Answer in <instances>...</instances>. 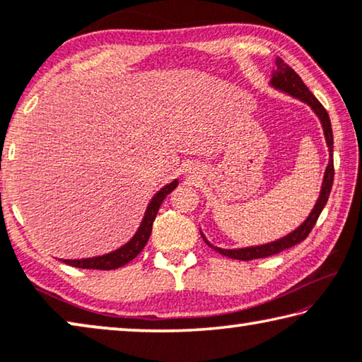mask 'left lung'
<instances>
[{
	"mask_svg": "<svg viewBox=\"0 0 362 362\" xmlns=\"http://www.w3.org/2000/svg\"><path fill=\"white\" fill-rule=\"evenodd\" d=\"M269 86L274 89L281 90V93H286L289 95L296 97V99H299L300 102H305L307 105L310 107L312 110L317 117H319V120L322 123V128H323V134H325V141H327V146H328V154H330V158H328V165L325 169V174H323V180H322V187H320V195L317 198V203L314 204V208H312L310 214L307 216V219L302 223L299 228H296L294 230H291L289 234H286L281 239H276L273 242H268V244H262V245H252V247H242V249H221V247H216L213 245L211 242H209L204 234L202 233L203 240L206 242V244L214 249L216 252H219L221 255L224 257H229V258H234V260H244V262H249V260H255V258H265L269 255H274V253H279L286 249H291V247H294L296 244H299L305 239L309 233L314 228L317 219H319V216L322 213V209L325 208V204L328 202V197H330V192H332V185H333V175H335V169H333V133H332V123H330V117H328L327 110L323 109V105L320 104L319 100L315 99V95L310 93L309 88L302 83V79L299 78V74L294 71L293 68L288 66L281 58H276V69H274L273 74H272V79H269Z\"/></svg>",
	"mask_w": 362,
	"mask_h": 362,
	"instance_id": "8db88e82",
	"label": "left lung"
}]
</instances>
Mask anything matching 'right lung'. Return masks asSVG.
Listing matches in <instances>:
<instances>
[{
    "instance_id": "right-lung-1",
    "label": "right lung",
    "mask_w": 362,
    "mask_h": 362,
    "mask_svg": "<svg viewBox=\"0 0 362 362\" xmlns=\"http://www.w3.org/2000/svg\"><path fill=\"white\" fill-rule=\"evenodd\" d=\"M177 185H179V180L177 179L172 180L170 183H167V185L160 188L153 198H151L146 211H144V216L141 219V224H139L136 233H134V235L127 242L125 245L118 247L117 250L105 253V255L78 258V260H62L60 258V260L69 267L84 268V269H117L123 265H127V263L132 262L133 258L144 249V245L148 244L151 230H153V223L156 219V214H158L164 198L169 195Z\"/></svg>"
}]
</instances>
